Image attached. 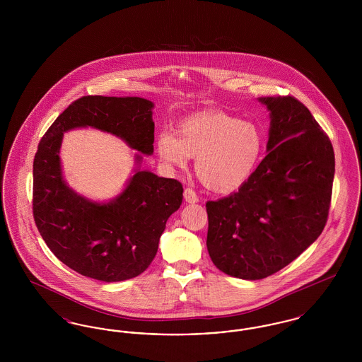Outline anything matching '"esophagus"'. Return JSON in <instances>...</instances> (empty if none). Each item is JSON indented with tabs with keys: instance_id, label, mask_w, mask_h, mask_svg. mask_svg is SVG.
<instances>
[{
	"instance_id": "esophagus-1",
	"label": "esophagus",
	"mask_w": 362,
	"mask_h": 362,
	"mask_svg": "<svg viewBox=\"0 0 362 362\" xmlns=\"http://www.w3.org/2000/svg\"><path fill=\"white\" fill-rule=\"evenodd\" d=\"M185 201L187 202V204H197L198 201H199V198H198V195L195 194V191L192 189H185Z\"/></svg>"
}]
</instances>
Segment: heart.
<instances>
[{
    "mask_svg": "<svg viewBox=\"0 0 362 362\" xmlns=\"http://www.w3.org/2000/svg\"><path fill=\"white\" fill-rule=\"evenodd\" d=\"M264 141L258 126L239 121L221 111L189 117L177 129V137L163 132L157 138L160 158L176 168L195 160V173L204 186L228 192L239 189L255 173Z\"/></svg>",
    "mask_w": 362,
    "mask_h": 362,
    "instance_id": "b5f03b06",
    "label": "heart"
}]
</instances>
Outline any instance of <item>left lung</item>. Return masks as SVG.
<instances>
[{
    "instance_id": "1",
    "label": "left lung",
    "mask_w": 362,
    "mask_h": 362,
    "mask_svg": "<svg viewBox=\"0 0 362 362\" xmlns=\"http://www.w3.org/2000/svg\"><path fill=\"white\" fill-rule=\"evenodd\" d=\"M258 100L270 111L267 155L238 192L206 204L210 258L250 281L279 272L320 236L335 173L331 141L304 104Z\"/></svg>"
}]
</instances>
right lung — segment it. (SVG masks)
<instances>
[{
	"instance_id": "1",
	"label": "right lung",
	"mask_w": 362,
	"mask_h": 362,
	"mask_svg": "<svg viewBox=\"0 0 362 362\" xmlns=\"http://www.w3.org/2000/svg\"><path fill=\"white\" fill-rule=\"evenodd\" d=\"M155 104L142 98L84 96L70 104L40 139L34 158L35 224L52 254L81 276L118 282L144 273L157 254L167 220L183 201L182 183L139 170L153 153ZM93 127L123 139L136 171L122 194L95 203L66 185L59 151L63 133Z\"/></svg>"
}]
</instances>
